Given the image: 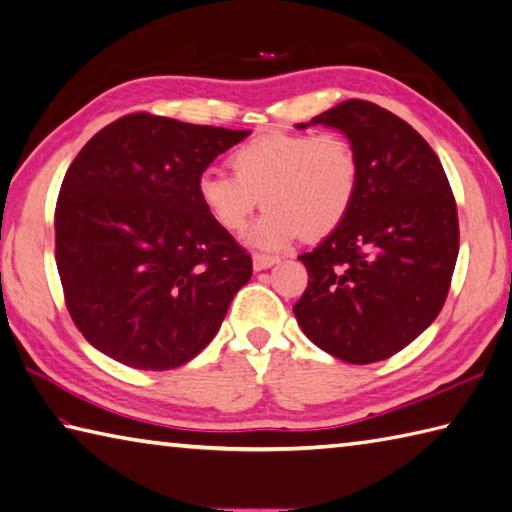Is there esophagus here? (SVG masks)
Returning <instances> with one entry per match:
<instances>
[{
  "label": "esophagus",
  "instance_id": "34e87169",
  "mask_svg": "<svg viewBox=\"0 0 512 512\" xmlns=\"http://www.w3.org/2000/svg\"><path fill=\"white\" fill-rule=\"evenodd\" d=\"M279 259L275 255H264V253H257L253 255V268L255 270H266L270 266H275Z\"/></svg>",
  "mask_w": 512,
  "mask_h": 512
}]
</instances>
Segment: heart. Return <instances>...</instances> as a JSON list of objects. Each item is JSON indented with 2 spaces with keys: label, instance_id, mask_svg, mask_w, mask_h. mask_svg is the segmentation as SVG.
<instances>
[{
  "label": "heart",
  "instance_id": "b5f03b06",
  "mask_svg": "<svg viewBox=\"0 0 512 512\" xmlns=\"http://www.w3.org/2000/svg\"><path fill=\"white\" fill-rule=\"evenodd\" d=\"M233 173L206 168L197 197L208 217L228 233L248 224L257 204L266 213L248 233L257 248H282L302 235L322 239L344 222L355 204L359 155L339 133H268L230 155Z\"/></svg>",
  "mask_w": 512,
  "mask_h": 512
}]
</instances>
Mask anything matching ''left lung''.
<instances>
[{
    "label": "left lung",
    "mask_w": 512,
    "mask_h": 512,
    "mask_svg": "<svg viewBox=\"0 0 512 512\" xmlns=\"http://www.w3.org/2000/svg\"><path fill=\"white\" fill-rule=\"evenodd\" d=\"M342 130L362 175L346 219L299 255L304 335L348 364L393 357L435 322L459 253L457 204L435 150L402 117L348 99L310 119Z\"/></svg>",
    "instance_id": "left-lung-1"
}]
</instances>
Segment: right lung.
<instances>
[{"instance_id":"right-lung-1","label":"right lung","mask_w":512,"mask_h":512,"mask_svg":"<svg viewBox=\"0 0 512 512\" xmlns=\"http://www.w3.org/2000/svg\"><path fill=\"white\" fill-rule=\"evenodd\" d=\"M248 135L133 113L79 150L57 197L55 262L90 346L170 370L217 335L253 259L208 217L197 177Z\"/></svg>"}]
</instances>
